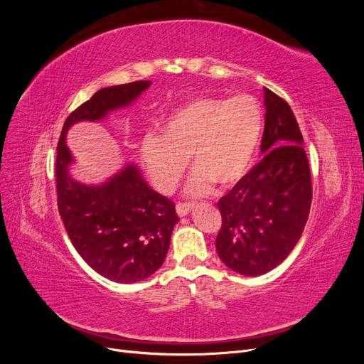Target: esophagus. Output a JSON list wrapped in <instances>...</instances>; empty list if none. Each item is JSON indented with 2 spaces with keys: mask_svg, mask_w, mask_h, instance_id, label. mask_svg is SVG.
I'll use <instances>...</instances> for the list:
<instances>
[{
  "mask_svg": "<svg viewBox=\"0 0 364 364\" xmlns=\"http://www.w3.org/2000/svg\"><path fill=\"white\" fill-rule=\"evenodd\" d=\"M193 209V205L190 203H178L176 205V211H178L179 217H185Z\"/></svg>",
  "mask_w": 364,
  "mask_h": 364,
  "instance_id": "1",
  "label": "esophagus"
}]
</instances>
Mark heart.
Returning <instances> with one entry per match:
<instances>
[{"label":"heart","mask_w":364,"mask_h":364,"mask_svg":"<svg viewBox=\"0 0 364 364\" xmlns=\"http://www.w3.org/2000/svg\"><path fill=\"white\" fill-rule=\"evenodd\" d=\"M262 130L261 107L250 95H205L179 106L162 134L149 132L141 159L159 191L170 193L193 159L188 194L203 196L213 183L230 186L249 170Z\"/></svg>","instance_id":"1"}]
</instances>
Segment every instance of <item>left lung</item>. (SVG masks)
<instances>
[{
  "label": "left lung",
  "mask_w": 364,
  "mask_h": 364,
  "mask_svg": "<svg viewBox=\"0 0 364 364\" xmlns=\"http://www.w3.org/2000/svg\"><path fill=\"white\" fill-rule=\"evenodd\" d=\"M264 105L262 159L217 202L222 214L217 253L246 277L267 273L289 257L313 199L304 138L289 103L264 87Z\"/></svg>",
  "instance_id": "obj_1"
}]
</instances>
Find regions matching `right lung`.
Masks as SVG:
<instances>
[{"label": "right lung", "mask_w": 364, "mask_h": 364, "mask_svg": "<svg viewBox=\"0 0 364 364\" xmlns=\"http://www.w3.org/2000/svg\"><path fill=\"white\" fill-rule=\"evenodd\" d=\"M150 86L149 80L103 87L65 119L58 142L56 191L59 214L73 246L102 277L130 284L149 278L165 259L174 225V203L151 190L134 164L103 185L75 182L65 144L77 121H97L127 106Z\"/></svg>", "instance_id": "add662e5"}]
</instances>
